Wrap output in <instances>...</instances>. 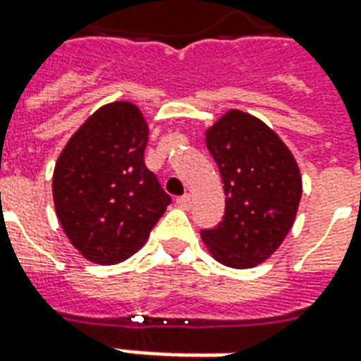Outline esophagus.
<instances>
[{"label": "esophagus", "mask_w": 361, "mask_h": 361, "mask_svg": "<svg viewBox=\"0 0 361 361\" xmlns=\"http://www.w3.org/2000/svg\"><path fill=\"white\" fill-rule=\"evenodd\" d=\"M178 204H180V207H183V209L191 207V195H189V193H185V195L178 197Z\"/></svg>", "instance_id": "obj_1"}]
</instances>
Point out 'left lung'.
Instances as JSON below:
<instances>
[{
  "mask_svg": "<svg viewBox=\"0 0 361 361\" xmlns=\"http://www.w3.org/2000/svg\"><path fill=\"white\" fill-rule=\"evenodd\" d=\"M226 193L222 222L201 230L222 265L250 269L279 250L294 224L302 176L279 135L250 114L232 110L207 133Z\"/></svg>",
  "mask_w": 361,
  "mask_h": 361,
  "instance_id": "8db88e82",
  "label": "left lung"
}]
</instances>
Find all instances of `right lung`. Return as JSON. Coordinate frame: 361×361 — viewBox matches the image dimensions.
<instances>
[{
  "label": "right lung",
  "mask_w": 361,
  "mask_h": 361,
  "mask_svg": "<svg viewBox=\"0 0 361 361\" xmlns=\"http://www.w3.org/2000/svg\"><path fill=\"white\" fill-rule=\"evenodd\" d=\"M149 127L129 102L94 111L54 170V203L63 232L98 265L141 247L172 197L145 166Z\"/></svg>",
  "instance_id": "add662e5"
}]
</instances>
